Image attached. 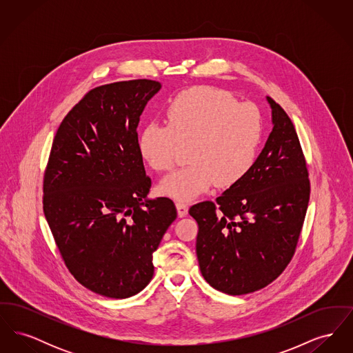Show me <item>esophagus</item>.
Here are the masks:
<instances>
[{
    "label": "esophagus",
    "mask_w": 353,
    "mask_h": 353,
    "mask_svg": "<svg viewBox=\"0 0 353 353\" xmlns=\"http://www.w3.org/2000/svg\"><path fill=\"white\" fill-rule=\"evenodd\" d=\"M176 208L179 217H185L188 214V205L184 202H176Z\"/></svg>",
    "instance_id": "34e87169"
}]
</instances>
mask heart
<instances>
[{"mask_svg":"<svg viewBox=\"0 0 353 353\" xmlns=\"http://www.w3.org/2000/svg\"><path fill=\"white\" fill-rule=\"evenodd\" d=\"M165 118L168 127L152 123L139 134L141 157L153 170L165 172L189 147L190 165L167 176L159 185L161 194L189 201L214 184L234 186L250 172L263 134L261 112L252 103L194 85L168 101Z\"/></svg>","mask_w":353,"mask_h":353,"instance_id":"b5f03b06","label":"heart"}]
</instances>
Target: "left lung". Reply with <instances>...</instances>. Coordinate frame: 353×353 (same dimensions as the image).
<instances>
[{
    "label": "left lung",
    "mask_w": 353,
    "mask_h": 353,
    "mask_svg": "<svg viewBox=\"0 0 353 353\" xmlns=\"http://www.w3.org/2000/svg\"><path fill=\"white\" fill-rule=\"evenodd\" d=\"M272 131L250 172L216 203L193 205L197 259L205 281L229 295L276 279L291 261L310 200V180L291 119L269 97Z\"/></svg>",
    "instance_id": "left-lung-1"
}]
</instances>
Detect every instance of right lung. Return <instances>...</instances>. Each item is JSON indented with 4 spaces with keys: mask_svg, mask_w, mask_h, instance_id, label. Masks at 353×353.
I'll use <instances>...</instances> for the list:
<instances>
[{
    "mask_svg": "<svg viewBox=\"0 0 353 353\" xmlns=\"http://www.w3.org/2000/svg\"><path fill=\"white\" fill-rule=\"evenodd\" d=\"M160 88L148 79L97 87L52 141L45 217L74 278L107 298H130L151 282L152 254L177 217L172 200L148 199L139 150L140 115Z\"/></svg>",
    "mask_w": 353,
    "mask_h": 353,
    "instance_id": "obj_1",
    "label": "right lung"
}]
</instances>
